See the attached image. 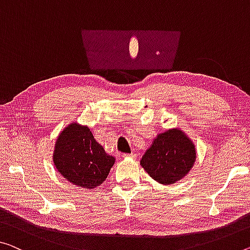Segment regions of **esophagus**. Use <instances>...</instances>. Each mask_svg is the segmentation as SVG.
<instances>
[{
  "label": "esophagus",
  "mask_w": 250,
  "mask_h": 250,
  "mask_svg": "<svg viewBox=\"0 0 250 250\" xmlns=\"http://www.w3.org/2000/svg\"><path fill=\"white\" fill-rule=\"evenodd\" d=\"M136 155L134 154V153H124L123 154V157H125V159H127V157H135Z\"/></svg>",
  "instance_id": "34e87169"
}]
</instances>
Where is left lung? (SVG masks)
Here are the masks:
<instances>
[{
	"label": "left lung",
	"mask_w": 250,
	"mask_h": 250,
	"mask_svg": "<svg viewBox=\"0 0 250 250\" xmlns=\"http://www.w3.org/2000/svg\"><path fill=\"white\" fill-rule=\"evenodd\" d=\"M195 146L180 128L157 135L142 156L141 165L152 179L170 186L189 173L195 162Z\"/></svg>",
	"instance_id": "left-lung-1"
}]
</instances>
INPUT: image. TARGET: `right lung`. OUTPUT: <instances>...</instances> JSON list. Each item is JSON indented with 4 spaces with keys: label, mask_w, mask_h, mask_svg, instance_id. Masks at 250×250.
<instances>
[{
    "label": "right lung",
    "mask_w": 250,
    "mask_h": 250,
    "mask_svg": "<svg viewBox=\"0 0 250 250\" xmlns=\"http://www.w3.org/2000/svg\"><path fill=\"white\" fill-rule=\"evenodd\" d=\"M52 157L64 179L87 189L103 184L115 163V157L107 154L89 127L75 122L59 134Z\"/></svg>",
    "instance_id": "right-lung-1"
}]
</instances>
